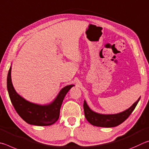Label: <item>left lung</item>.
<instances>
[{
	"instance_id": "1",
	"label": "left lung",
	"mask_w": 149,
	"mask_h": 149,
	"mask_svg": "<svg viewBox=\"0 0 149 149\" xmlns=\"http://www.w3.org/2000/svg\"><path fill=\"white\" fill-rule=\"evenodd\" d=\"M140 97L129 109L121 113L113 114H104L95 113L88 107L86 101L84 100V111L85 117L93 126L104 127H115L122 124L128 118L137 106Z\"/></svg>"
}]
</instances>
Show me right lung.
<instances>
[{"label": "right lung", "instance_id": "obj_1", "mask_svg": "<svg viewBox=\"0 0 149 149\" xmlns=\"http://www.w3.org/2000/svg\"><path fill=\"white\" fill-rule=\"evenodd\" d=\"M11 70L10 67L7 77V89L12 105L21 118L28 124L38 126H50L57 122L65 96L74 85L63 88L52 103L38 105L26 100L16 92L12 82Z\"/></svg>", "mask_w": 149, "mask_h": 149}]
</instances>
